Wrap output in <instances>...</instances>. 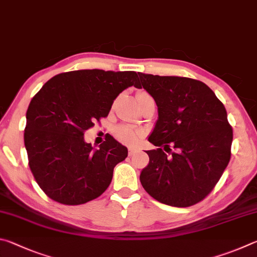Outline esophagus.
<instances>
[{"instance_id": "1", "label": "esophagus", "mask_w": 257, "mask_h": 257, "mask_svg": "<svg viewBox=\"0 0 257 257\" xmlns=\"http://www.w3.org/2000/svg\"><path fill=\"white\" fill-rule=\"evenodd\" d=\"M137 152H139V149H136V148H130V149H128V156L136 155Z\"/></svg>"}]
</instances>
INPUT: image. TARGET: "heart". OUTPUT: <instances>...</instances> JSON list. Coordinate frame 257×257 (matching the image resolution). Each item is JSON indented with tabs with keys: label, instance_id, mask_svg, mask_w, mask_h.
Returning <instances> with one entry per match:
<instances>
[{
	"label": "heart",
	"instance_id": "obj_1",
	"mask_svg": "<svg viewBox=\"0 0 257 257\" xmlns=\"http://www.w3.org/2000/svg\"><path fill=\"white\" fill-rule=\"evenodd\" d=\"M147 97H150L147 92H143V91L139 92L138 93L139 102L142 101L143 99ZM115 134H116V138L118 139L120 142H123V143H125V145L131 146V147L138 145L143 137V132L140 131V130L131 127V126H126V125L117 127L115 131Z\"/></svg>",
	"mask_w": 257,
	"mask_h": 257
}]
</instances>
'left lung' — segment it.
<instances>
[{"instance_id": "8db88e82", "label": "left lung", "mask_w": 257, "mask_h": 257, "mask_svg": "<svg viewBox=\"0 0 257 257\" xmlns=\"http://www.w3.org/2000/svg\"><path fill=\"white\" fill-rule=\"evenodd\" d=\"M138 74V88L146 89L158 107L148 140L159 148L147 151L149 165L140 175L142 186L164 204L186 208L199 203L230 160L232 128L226 108L199 80Z\"/></svg>"}]
</instances>
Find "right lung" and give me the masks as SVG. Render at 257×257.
<instances>
[{"label": "right lung", "instance_id": "add662e5", "mask_svg": "<svg viewBox=\"0 0 257 257\" xmlns=\"http://www.w3.org/2000/svg\"><path fill=\"white\" fill-rule=\"evenodd\" d=\"M132 85H139L134 71L78 70L53 76L31 99L25 147L31 173L48 197L79 205L107 190L127 149L110 136L93 149L84 142V131L106 117L116 97Z\"/></svg>", "mask_w": 257, "mask_h": 257}]
</instances>
